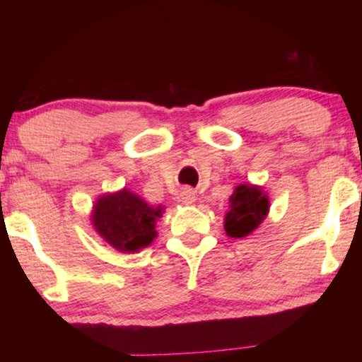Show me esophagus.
<instances>
[{
  "label": "esophagus",
  "instance_id": "34e87169",
  "mask_svg": "<svg viewBox=\"0 0 362 362\" xmlns=\"http://www.w3.org/2000/svg\"><path fill=\"white\" fill-rule=\"evenodd\" d=\"M181 201L185 202V204H192V202L196 201V196H194V191L192 189H185L181 192Z\"/></svg>",
  "mask_w": 362,
  "mask_h": 362
}]
</instances>
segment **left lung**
<instances>
[{
  "mask_svg": "<svg viewBox=\"0 0 362 362\" xmlns=\"http://www.w3.org/2000/svg\"><path fill=\"white\" fill-rule=\"evenodd\" d=\"M269 212V199L257 186H237L230 196V211L227 212L224 229L227 235L240 237L249 235L260 226Z\"/></svg>",
  "mask_w": 362,
  "mask_h": 362,
  "instance_id": "left-lung-1",
  "label": "left lung"
}]
</instances>
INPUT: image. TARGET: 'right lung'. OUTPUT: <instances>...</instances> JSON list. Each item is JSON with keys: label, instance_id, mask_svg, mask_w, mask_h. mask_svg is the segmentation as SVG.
Segmentation results:
<instances>
[{"label": "right lung", "instance_id": "obj_1", "mask_svg": "<svg viewBox=\"0 0 362 362\" xmlns=\"http://www.w3.org/2000/svg\"><path fill=\"white\" fill-rule=\"evenodd\" d=\"M158 217H161L160 207L155 209L136 194L123 189L97 201L92 222L100 237L117 250L136 252L150 245L156 237Z\"/></svg>", "mask_w": 362, "mask_h": 362}]
</instances>
